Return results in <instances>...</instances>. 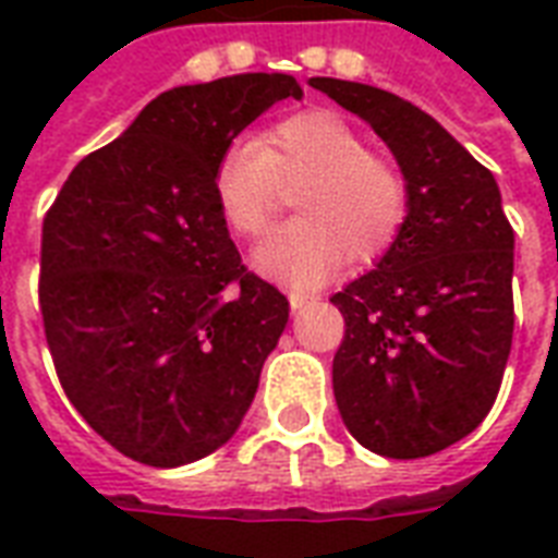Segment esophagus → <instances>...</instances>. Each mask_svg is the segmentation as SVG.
Here are the masks:
<instances>
[{
    "label": "esophagus",
    "mask_w": 558,
    "mask_h": 558,
    "mask_svg": "<svg viewBox=\"0 0 558 558\" xmlns=\"http://www.w3.org/2000/svg\"><path fill=\"white\" fill-rule=\"evenodd\" d=\"M315 301H318V298L315 295H310V292H289V306H292V310H304V306H310V304H315Z\"/></svg>",
    "instance_id": "1"
}]
</instances>
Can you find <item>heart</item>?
<instances>
[{
  "label": "heart",
  "mask_w": 558,
  "mask_h": 558,
  "mask_svg": "<svg viewBox=\"0 0 558 558\" xmlns=\"http://www.w3.org/2000/svg\"><path fill=\"white\" fill-rule=\"evenodd\" d=\"M287 191H301V219L263 240L254 266L289 287H318L348 257L359 266L379 260L408 219L397 165L373 156L365 135L327 109L298 112L263 142L236 138L219 153L214 196L236 234L260 236Z\"/></svg>",
  "instance_id": "heart-1"
}]
</instances>
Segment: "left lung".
<instances>
[{
    "label": "left lung",
    "mask_w": 558,
    "mask_h": 558,
    "mask_svg": "<svg viewBox=\"0 0 558 558\" xmlns=\"http://www.w3.org/2000/svg\"><path fill=\"white\" fill-rule=\"evenodd\" d=\"M310 86L365 118L408 182L397 243L330 298L344 315L332 359L341 420L381 458H428L475 432L498 397L515 234L493 173L428 112L365 83Z\"/></svg>",
    "instance_id": "8db88e82"
}]
</instances>
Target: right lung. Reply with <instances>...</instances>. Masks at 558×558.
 Returning <instances> with one entry per match:
<instances>
[{"instance_id": "right-lung-1", "label": "right lung", "mask_w": 558, "mask_h": 558, "mask_svg": "<svg viewBox=\"0 0 558 558\" xmlns=\"http://www.w3.org/2000/svg\"><path fill=\"white\" fill-rule=\"evenodd\" d=\"M292 74L161 92L69 173L43 219L39 313L65 397L121 454L173 469L234 437L289 301L240 260L219 153Z\"/></svg>"}]
</instances>
